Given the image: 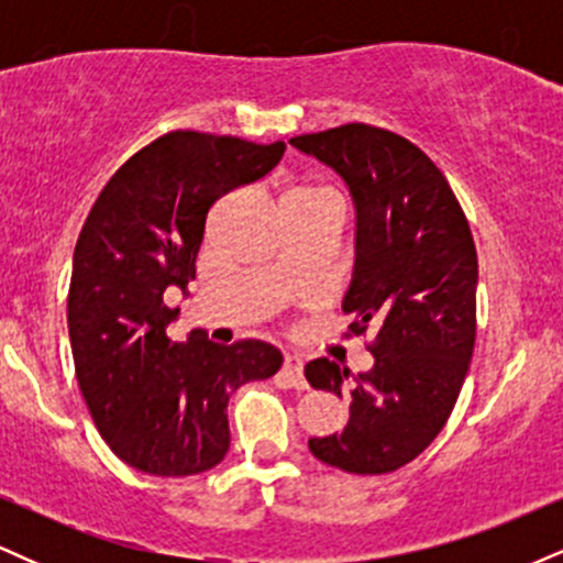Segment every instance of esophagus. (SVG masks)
Segmentation results:
<instances>
[{
  "mask_svg": "<svg viewBox=\"0 0 563 563\" xmlns=\"http://www.w3.org/2000/svg\"><path fill=\"white\" fill-rule=\"evenodd\" d=\"M280 373L290 386H296V389H307V378H303V363L299 357H294V354H286Z\"/></svg>",
  "mask_w": 563,
  "mask_h": 563,
  "instance_id": "34e87169",
  "label": "esophagus"
}]
</instances>
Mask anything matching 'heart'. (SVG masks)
Returning <instances> with one entry per match:
<instances>
[{
  "mask_svg": "<svg viewBox=\"0 0 563 563\" xmlns=\"http://www.w3.org/2000/svg\"><path fill=\"white\" fill-rule=\"evenodd\" d=\"M309 200H331L325 192L318 190V187H288L283 192V206L288 203H309Z\"/></svg>",
  "mask_w": 563,
  "mask_h": 563,
  "instance_id": "obj_1",
  "label": "heart"
}]
</instances>
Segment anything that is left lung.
I'll return each mask as SVG.
<instances>
[{"instance_id":"1","label":"left lung","mask_w":563,"mask_h":563,"mask_svg":"<svg viewBox=\"0 0 563 563\" xmlns=\"http://www.w3.org/2000/svg\"><path fill=\"white\" fill-rule=\"evenodd\" d=\"M344 179L354 200V273L344 312L352 333L376 331V363L349 376L328 357L303 376L349 399V421L309 439L318 461L346 474H389L448 423L476 341V245L444 174L421 147L367 124L290 140Z\"/></svg>"}]
</instances>
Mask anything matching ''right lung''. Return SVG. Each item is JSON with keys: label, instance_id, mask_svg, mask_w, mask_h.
Here are the masks:
<instances>
[{"label": "right lung", "instance_id": "1", "mask_svg": "<svg viewBox=\"0 0 563 563\" xmlns=\"http://www.w3.org/2000/svg\"><path fill=\"white\" fill-rule=\"evenodd\" d=\"M286 142L169 132L142 147L97 196L74 251L68 333L97 431L142 474L192 476L230 450L228 402L275 376L280 349L249 339L172 341L164 296L196 280L206 214L280 164Z\"/></svg>", "mask_w": 563, "mask_h": 563}]
</instances>
